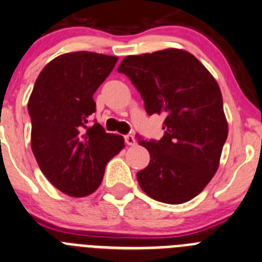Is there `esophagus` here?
Masks as SVG:
<instances>
[{"mask_svg":"<svg viewBox=\"0 0 262 262\" xmlns=\"http://www.w3.org/2000/svg\"><path fill=\"white\" fill-rule=\"evenodd\" d=\"M124 141H126L127 145H129V146H133V145H135V144H136L135 138H134L133 135H126V136H124Z\"/></svg>","mask_w":262,"mask_h":262,"instance_id":"34e87169","label":"esophagus"}]
</instances>
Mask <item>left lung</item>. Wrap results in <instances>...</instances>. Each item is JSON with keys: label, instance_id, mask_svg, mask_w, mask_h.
Segmentation results:
<instances>
[{"label": "left lung", "instance_id": "obj_1", "mask_svg": "<svg viewBox=\"0 0 262 262\" xmlns=\"http://www.w3.org/2000/svg\"><path fill=\"white\" fill-rule=\"evenodd\" d=\"M118 72L140 91L149 116L166 117L161 140H139L150 154L148 166L138 172L139 185L163 203L190 201L217 171L228 138L217 82L194 55L181 49L129 55Z\"/></svg>", "mask_w": 262, "mask_h": 262}]
</instances>
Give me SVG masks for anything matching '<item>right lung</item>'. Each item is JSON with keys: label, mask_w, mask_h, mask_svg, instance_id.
I'll return each mask as SVG.
<instances>
[{"label": "right lung", "mask_w": 262, "mask_h": 262, "mask_svg": "<svg viewBox=\"0 0 262 262\" xmlns=\"http://www.w3.org/2000/svg\"><path fill=\"white\" fill-rule=\"evenodd\" d=\"M118 61L117 56L77 51L46 64L28 100L32 150L47 180L67 195L94 193L105 166L124 148V139L87 126L96 111L94 94Z\"/></svg>", "instance_id": "1"}]
</instances>
